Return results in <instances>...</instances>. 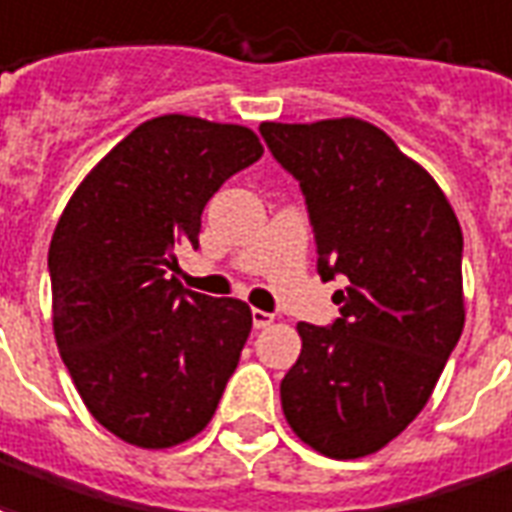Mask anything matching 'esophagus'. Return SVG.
I'll use <instances>...</instances> for the list:
<instances>
[{
    "label": "esophagus",
    "instance_id": "1",
    "mask_svg": "<svg viewBox=\"0 0 512 512\" xmlns=\"http://www.w3.org/2000/svg\"><path fill=\"white\" fill-rule=\"evenodd\" d=\"M271 323H274V314L263 312V309H255V312H252V325H255V328H268Z\"/></svg>",
    "mask_w": 512,
    "mask_h": 512
}]
</instances>
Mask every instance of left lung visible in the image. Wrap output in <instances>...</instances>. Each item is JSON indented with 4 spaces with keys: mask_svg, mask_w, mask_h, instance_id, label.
Here are the masks:
<instances>
[{
    "mask_svg": "<svg viewBox=\"0 0 512 512\" xmlns=\"http://www.w3.org/2000/svg\"><path fill=\"white\" fill-rule=\"evenodd\" d=\"M260 135L304 192L317 274L344 279L331 325L298 323L282 410L323 456H369L426 407L464 331L461 225L437 181L374 124L263 121Z\"/></svg>",
    "mask_w": 512,
    "mask_h": 512,
    "instance_id": "1",
    "label": "left lung"
}]
</instances>
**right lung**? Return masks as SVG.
Wrapping results in <instances>:
<instances>
[{
	"label": "right lung",
	"mask_w": 512,
	"mask_h": 512,
	"mask_svg": "<svg viewBox=\"0 0 512 512\" xmlns=\"http://www.w3.org/2000/svg\"><path fill=\"white\" fill-rule=\"evenodd\" d=\"M263 157L252 130L143 121L75 189L48 249L54 333L83 404L138 448L206 429L252 331L238 298L179 285L214 192Z\"/></svg>",
	"instance_id": "add662e5"
}]
</instances>
